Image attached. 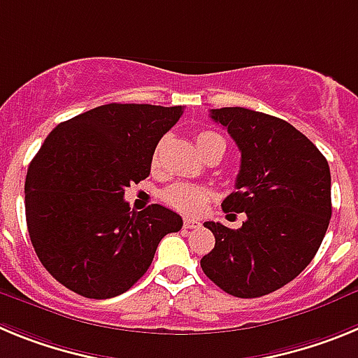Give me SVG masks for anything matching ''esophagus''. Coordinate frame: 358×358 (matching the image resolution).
I'll return each instance as SVG.
<instances>
[{
  "mask_svg": "<svg viewBox=\"0 0 358 358\" xmlns=\"http://www.w3.org/2000/svg\"><path fill=\"white\" fill-rule=\"evenodd\" d=\"M185 227H188V229H197V227H201V222L195 220V218H185Z\"/></svg>",
  "mask_w": 358,
  "mask_h": 358,
  "instance_id": "obj_1",
  "label": "esophagus"
}]
</instances>
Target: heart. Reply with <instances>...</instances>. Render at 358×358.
Wrapping results in <instances>:
<instances>
[{"instance_id":"obj_1","label":"heart","mask_w":358,"mask_h":358,"mask_svg":"<svg viewBox=\"0 0 358 358\" xmlns=\"http://www.w3.org/2000/svg\"><path fill=\"white\" fill-rule=\"evenodd\" d=\"M195 143H197V148L201 154L211 150L215 147H222L226 148V143H224V138L220 134H217L215 131H201L197 136H195ZM157 152L152 156V164L156 166L157 163ZM163 199L169 206L176 208L177 211L186 215H195L201 213L206 204L210 202V192L204 189L202 186L197 185H189V182H176V185L169 186V188L163 192Z\"/></svg>"}]
</instances>
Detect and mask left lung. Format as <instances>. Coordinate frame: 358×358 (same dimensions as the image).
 I'll return each mask as SVG.
<instances>
[{
	"mask_svg": "<svg viewBox=\"0 0 358 358\" xmlns=\"http://www.w3.org/2000/svg\"><path fill=\"white\" fill-rule=\"evenodd\" d=\"M210 116L242 154L236 192L224 199L222 210L245 213V220L238 229L204 222L215 248L201 267L231 296H265L314 260L331 217L330 166L285 120L243 107L211 109Z\"/></svg>",
	"mask_w": 358,
	"mask_h": 358,
	"instance_id": "8db88e82",
	"label": "left lung"
}]
</instances>
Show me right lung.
Wrapping results in <instances>:
<instances>
[{
  "instance_id": "obj_1",
  "label": "right lung",
  "mask_w": 358,
  "mask_h": 358,
  "mask_svg": "<svg viewBox=\"0 0 358 358\" xmlns=\"http://www.w3.org/2000/svg\"><path fill=\"white\" fill-rule=\"evenodd\" d=\"M182 107L107 103L59 123L31 159L24 211L31 245L59 283L90 299L123 294L150 267L182 218L161 204L123 201L143 181Z\"/></svg>"
}]
</instances>
